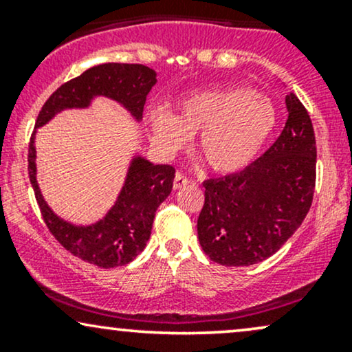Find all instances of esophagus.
I'll return each instance as SVG.
<instances>
[{
  "label": "esophagus",
  "instance_id": "obj_1",
  "mask_svg": "<svg viewBox=\"0 0 352 352\" xmlns=\"http://www.w3.org/2000/svg\"><path fill=\"white\" fill-rule=\"evenodd\" d=\"M188 184H190L188 177H185L184 173H180V172L177 173L175 179H173V188H175V190L185 187V185H188Z\"/></svg>",
  "mask_w": 352,
  "mask_h": 352
}]
</instances>
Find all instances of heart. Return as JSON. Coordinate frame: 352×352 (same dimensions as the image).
Wrapping results in <instances>:
<instances>
[{"label": "heart", "mask_w": 352, "mask_h": 352, "mask_svg": "<svg viewBox=\"0 0 352 352\" xmlns=\"http://www.w3.org/2000/svg\"><path fill=\"white\" fill-rule=\"evenodd\" d=\"M273 100L248 87L208 89L177 106L175 116L164 109L151 112L155 139L168 151L185 147L200 132L197 155L218 173L245 168L276 127Z\"/></svg>", "instance_id": "1"}]
</instances>
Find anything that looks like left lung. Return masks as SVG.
<instances>
[{
	"label": "left lung",
	"mask_w": 352,
	"mask_h": 352,
	"mask_svg": "<svg viewBox=\"0 0 352 352\" xmlns=\"http://www.w3.org/2000/svg\"><path fill=\"white\" fill-rule=\"evenodd\" d=\"M288 119L260 159L238 173L204 182L197 232L201 250L223 266L274 254L300 228L316 187V137L301 100L286 96Z\"/></svg>",
	"instance_id": "1"
}]
</instances>
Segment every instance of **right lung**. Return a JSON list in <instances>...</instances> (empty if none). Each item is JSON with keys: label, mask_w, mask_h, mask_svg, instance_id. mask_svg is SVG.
I'll return each mask as SVG.
<instances>
[{"label": "right lung", "mask_w": 352, "mask_h": 352, "mask_svg": "<svg viewBox=\"0 0 352 352\" xmlns=\"http://www.w3.org/2000/svg\"><path fill=\"white\" fill-rule=\"evenodd\" d=\"M153 84L155 72L142 64H99L56 89L39 111L36 127L46 124L60 109L86 107L92 96L98 94L119 100L137 119H142L145 99ZM34 157L33 134L28 147L30 182L44 223L67 252L99 268L127 265L142 252L151 236L157 208L172 192L175 177L172 165H152L135 159L119 200L106 218L91 227H72L56 217L43 200L36 184Z\"/></svg>", "instance_id": "obj_1"}]
</instances>
